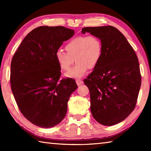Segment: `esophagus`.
<instances>
[{"instance_id": "esophagus-1", "label": "esophagus", "mask_w": 151, "mask_h": 151, "mask_svg": "<svg viewBox=\"0 0 151 151\" xmlns=\"http://www.w3.org/2000/svg\"><path fill=\"white\" fill-rule=\"evenodd\" d=\"M76 83L77 84V85H81V84H83V81L81 80V79H77V80H76Z\"/></svg>"}]
</instances>
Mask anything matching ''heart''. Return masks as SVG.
<instances>
[{"instance_id": "1", "label": "heart", "mask_w": 151, "mask_h": 151, "mask_svg": "<svg viewBox=\"0 0 151 151\" xmlns=\"http://www.w3.org/2000/svg\"><path fill=\"white\" fill-rule=\"evenodd\" d=\"M66 52L58 50L55 58L63 70H68L75 62L76 65L65 74L70 78H80L88 68H94L101 60L103 52V43L96 35L78 36L69 40L65 46Z\"/></svg>"}]
</instances>
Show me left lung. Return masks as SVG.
<instances>
[{
    "label": "left lung",
    "mask_w": 151,
    "mask_h": 151,
    "mask_svg": "<svg viewBox=\"0 0 151 151\" xmlns=\"http://www.w3.org/2000/svg\"><path fill=\"white\" fill-rule=\"evenodd\" d=\"M100 38L103 52L98 65L84 83L91 96V111L94 119L105 126L123 121L136 106L141 85L139 63L126 37L112 26L85 27Z\"/></svg>",
    "instance_id": "1"
}]
</instances>
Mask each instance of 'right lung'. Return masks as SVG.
Masks as SVG:
<instances>
[{
  "instance_id": "add662e5",
  "label": "right lung",
  "mask_w": 151,
  "mask_h": 151,
  "mask_svg": "<svg viewBox=\"0 0 151 151\" xmlns=\"http://www.w3.org/2000/svg\"><path fill=\"white\" fill-rule=\"evenodd\" d=\"M75 31L62 26H42L30 31L12 57L11 90L28 121L42 128L59 124L66 116L75 79L60 80L61 68L55 52Z\"/></svg>"
}]
</instances>
